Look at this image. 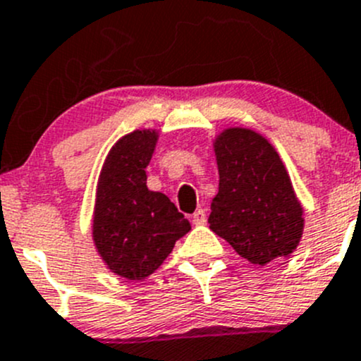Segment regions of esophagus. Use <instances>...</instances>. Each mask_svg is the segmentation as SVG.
<instances>
[{"mask_svg": "<svg viewBox=\"0 0 361 361\" xmlns=\"http://www.w3.org/2000/svg\"><path fill=\"white\" fill-rule=\"evenodd\" d=\"M207 222V212L203 208H198V210L192 214V224L195 226H202Z\"/></svg>", "mask_w": 361, "mask_h": 361, "instance_id": "obj_1", "label": "esophagus"}]
</instances>
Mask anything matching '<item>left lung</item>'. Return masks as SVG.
Returning a JSON list of instances; mask_svg holds the SVG:
<instances>
[{
	"label": "left lung",
	"mask_w": 361,
	"mask_h": 361,
	"mask_svg": "<svg viewBox=\"0 0 361 361\" xmlns=\"http://www.w3.org/2000/svg\"><path fill=\"white\" fill-rule=\"evenodd\" d=\"M214 153L219 192L210 205L212 231L252 264L288 257L302 238L304 210L276 149L261 133L231 126L214 139Z\"/></svg>",
	"instance_id": "1"
}]
</instances>
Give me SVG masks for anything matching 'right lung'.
Masks as SVG:
<instances>
[{
	"instance_id": "1",
	"label": "right lung",
	"mask_w": 361,
	"mask_h": 361,
	"mask_svg": "<svg viewBox=\"0 0 361 361\" xmlns=\"http://www.w3.org/2000/svg\"><path fill=\"white\" fill-rule=\"evenodd\" d=\"M158 130H133L104 159L95 192L92 238L111 273L139 281L153 274L191 229L163 192L147 189L146 166Z\"/></svg>"
}]
</instances>
